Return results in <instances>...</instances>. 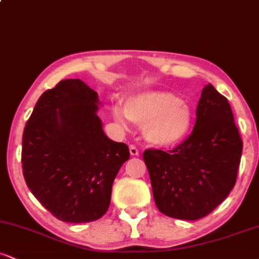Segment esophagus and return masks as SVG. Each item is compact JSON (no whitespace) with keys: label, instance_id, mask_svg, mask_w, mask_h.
Listing matches in <instances>:
<instances>
[{"label":"esophagus","instance_id":"1","mask_svg":"<svg viewBox=\"0 0 259 259\" xmlns=\"http://www.w3.org/2000/svg\"><path fill=\"white\" fill-rule=\"evenodd\" d=\"M129 150H130V154H132V156H139V150L134 146V145H130Z\"/></svg>","mask_w":259,"mask_h":259}]
</instances>
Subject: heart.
<instances>
[{"label":"heart","mask_w":259,"mask_h":259,"mask_svg":"<svg viewBox=\"0 0 259 259\" xmlns=\"http://www.w3.org/2000/svg\"><path fill=\"white\" fill-rule=\"evenodd\" d=\"M124 112L125 114L115 107L113 109L114 119L123 125L126 118L139 125H146L147 140L160 147L179 144L192 125L191 109L171 92H141L126 101Z\"/></svg>","instance_id":"1"}]
</instances>
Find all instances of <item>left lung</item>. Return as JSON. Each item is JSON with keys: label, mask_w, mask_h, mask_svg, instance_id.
Listing matches in <instances>:
<instances>
[{"label": "left lung", "mask_w": 259, "mask_h": 259, "mask_svg": "<svg viewBox=\"0 0 259 259\" xmlns=\"http://www.w3.org/2000/svg\"><path fill=\"white\" fill-rule=\"evenodd\" d=\"M241 153L231 107L208 84L198 101L191 135L168 152L152 148L144 152L159 212L184 221L209 214L235 186Z\"/></svg>", "instance_id": "obj_1"}]
</instances>
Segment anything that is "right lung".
Here are the masks:
<instances>
[{
  "instance_id": "right-lung-1",
  "label": "right lung",
  "mask_w": 259,
  "mask_h": 259,
  "mask_svg": "<svg viewBox=\"0 0 259 259\" xmlns=\"http://www.w3.org/2000/svg\"><path fill=\"white\" fill-rule=\"evenodd\" d=\"M99 95L80 79L45 91L23 133L26 185L49 212L67 223L100 219L129 147L108 139L97 115Z\"/></svg>"
}]
</instances>
